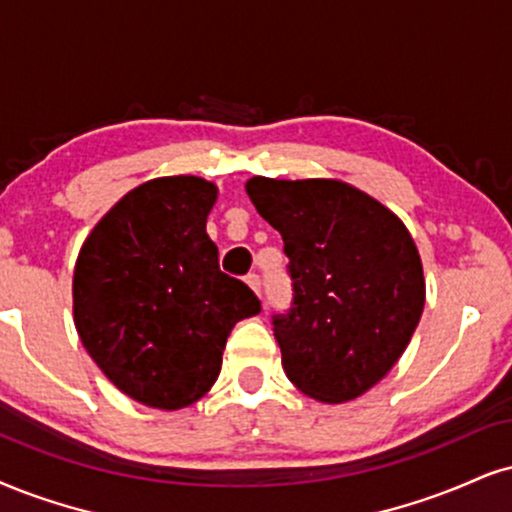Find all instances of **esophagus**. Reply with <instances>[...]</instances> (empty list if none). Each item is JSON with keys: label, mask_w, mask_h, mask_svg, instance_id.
Wrapping results in <instances>:
<instances>
[{"label": "esophagus", "mask_w": 512, "mask_h": 512, "mask_svg": "<svg viewBox=\"0 0 512 512\" xmlns=\"http://www.w3.org/2000/svg\"><path fill=\"white\" fill-rule=\"evenodd\" d=\"M246 285H249L251 289H254V292L261 296V277H258L256 273H249L246 275Z\"/></svg>", "instance_id": "esophagus-1"}]
</instances>
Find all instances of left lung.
I'll use <instances>...</instances> for the list:
<instances>
[{"instance_id": "obj_1", "label": "left lung", "mask_w": 512, "mask_h": 512, "mask_svg": "<svg viewBox=\"0 0 512 512\" xmlns=\"http://www.w3.org/2000/svg\"><path fill=\"white\" fill-rule=\"evenodd\" d=\"M246 194L289 258L292 306L273 315L289 382L325 403L365 394L406 351L425 306L406 225L342 180L251 178Z\"/></svg>"}]
</instances>
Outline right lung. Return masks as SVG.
<instances>
[{
    "mask_svg": "<svg viewBox=\"0 0 512 512\" xmlns=\"http://www.w3.org/2000/svg\"><path fill=\"white\" fill-rule=\"evenodd\" d=\"M218 189L194 175L135 187L94 225L73 273V318L92 361L130 399L199 401L258 296L218 266L206 218Z\"/></svg>",
    "mask_w": 512,
    "mask_h": 512,
    "instance_id": "1",
    "label": "right lung"
}]
</instances>
